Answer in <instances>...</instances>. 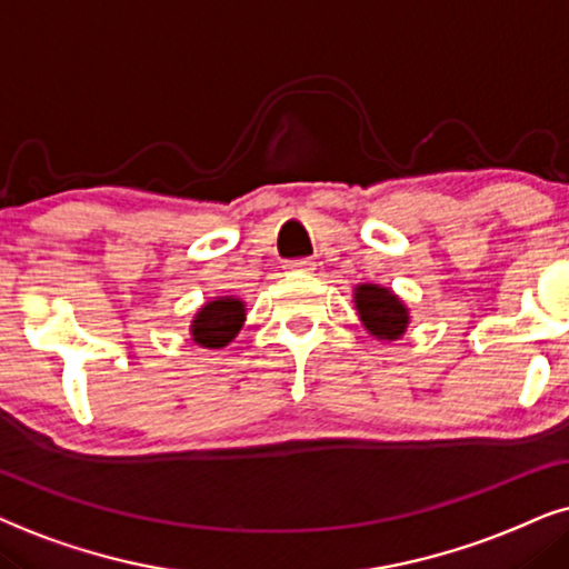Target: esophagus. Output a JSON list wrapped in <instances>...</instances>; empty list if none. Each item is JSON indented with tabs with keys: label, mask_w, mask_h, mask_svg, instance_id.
Segmentation results:
<instances>
[{
	"label": "esophagus",
	"mask_w": 569,
	"mask_h": 569,
	"mask_svg": "<svg viewBox=\"0 0 569 569\" xmlns=\"http://www.w3.org/2000/svg\"><path fill=\"white\" fill-rule=\"evenodd\" d=\"M286 270H291V272H312L315 270V262L309 260V257H299V260L286 262Z\"/></svg>",
	"instance_id": "esophagus-1"
}]
</instances>
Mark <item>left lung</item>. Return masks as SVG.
Segmentation results:
<instances>
[{
	"label": "left lung",
	"instance_id": "obj_1",
	"mask_svg": "<svg viewBox=\"0 0 569 569\" xmlns=\"http://www.w3.org/2000/svg\"><path fill=\"white\" fill-rule=\"evenodd\" d=\"M356 309H359L367 330L380 340H396L406 332V307L388 289L372 283L359 286L356 289Z\"/></svg>",
	"mask_w": 569,
	"mask_h": 569
}]
</instances>
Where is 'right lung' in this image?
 I'll return each instance as SVG.
<instances>
[{"mask_svg":"<svg viewBox=\"0 0 569 569\" xmlns=\"http://www.w3.org/2000/svg\"><path fill=\"white\" fill-rule=\"evenodd\" d=\"M241 322H244V305L239 299H216L197 312L192 322V338L194 343L206 348H223L237 338Z\"/></svg>","mask_w":569,"mask_h":569,"instance_id":"obj_1","label":"right lung"}]
</instances>
